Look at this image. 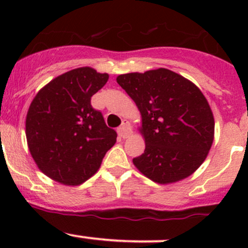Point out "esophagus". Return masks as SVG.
I'll return each instance as SVG.
<instances>
[{
	"mask_svg": "<svg viewBox=\"0 0 248 248\" xmlns=\"http://www.w3.org/2000/svg\"><path fill=\"white\" fill-rule=\"evenodd\" d=\"M130 133H132V126H130V122L128 120H124L122 121L121 126L118 128L119 136L122 139H126Z\"/></svg>",
	"mask_w": 248,
	"mask_h": 248,
	"instance_id": "esophagus-1",
	"label": "esophagus"
}]
</instances>
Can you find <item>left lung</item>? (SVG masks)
<instances>
[{
  "label": "left lung",
  "mask_w": 248,
  "mask_h": 248,
  "mask_svg": "<svg viewBox=\"0 0 248 248\" xmlns=\"http://www.w3.org/2000/svg\"><path fill=\"white\" fill-rule=\"evenodd\" d=\"M116 81L142 115L146 149L133 163L154 182L173 183L201 167L212 146L215 120L199 88L167 69L127 73Z\"/></svg>",
  "instance_id": "left-lung-1"
}]
</instances>
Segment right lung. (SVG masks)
Returning a JSON list of instances; mask_svg holds the SVG:
<instances>
[{
	"label": "right lung",
	"instance_id": "obj_1",
	"mask_svg": "<svg viewBox=\"0 0 248 248\" xmlns=\"http://www.w3.org/2000/svg\"><path fill=\"white\" fill-rule=\"evenodd\" d=\"M107 73L79 67L43 87L28 110L25 133L31 156L50 178L78 186L96 172L116 142L91 98L104 87Z\"/></svg>",
	"mask_w": 248,
	"mask_h": 248
}]
</instances>
